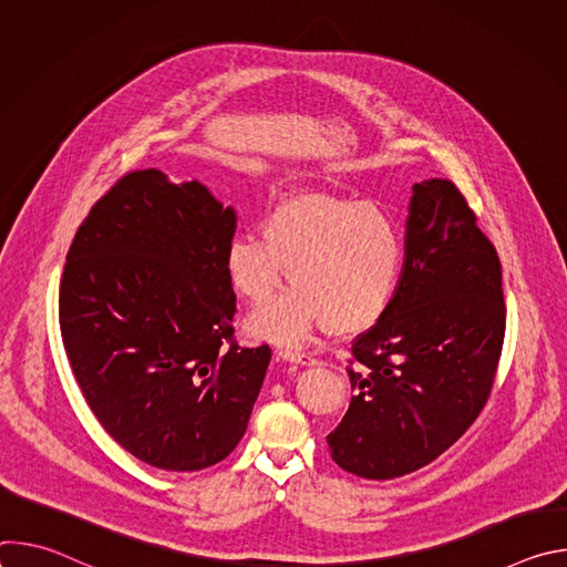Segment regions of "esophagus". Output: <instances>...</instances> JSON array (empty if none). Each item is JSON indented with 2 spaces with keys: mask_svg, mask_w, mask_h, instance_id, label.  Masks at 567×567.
<instances>
[{
  "mask_svg": "<svg viewBox=\"0 0 567 567\" xmlns=\"http://www.w3.org/2000/svg\"><path fill=\"white\" fill-rule=\"evenodd\" d=\"M280 359L285 361H291V363H300V365H316V357H311L309 352H302V350H293V348H285L278 352Z\"/></svg>",
  "mask_w": 567,
  "mask_h": 567,
  "instance_id": "34e87169",
  "label": "esophagus"
}]
</instances>
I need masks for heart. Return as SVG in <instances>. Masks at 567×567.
Here are the masks:
<instances>
[{"mask_svg":"<svg viewBox=\"0 0 567 567\" xmlns=\"http://www.w3.org/2000/svg\"><path fill=\"white\" fill-rule=\"evenodd\" d=\"M406 258L399 221L374 202L332 193H298L278 202L258 233L233 235L224 269L233 291L251 305L254 339L298 346L318 328L350 337L370 330L390 309Z\"/></svg>","mask_w":567,"mask_h":567,"instance_id":"1","label":"heart"}]
</instances>
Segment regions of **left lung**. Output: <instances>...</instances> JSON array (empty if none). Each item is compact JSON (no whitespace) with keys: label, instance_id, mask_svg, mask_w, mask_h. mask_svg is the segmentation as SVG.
<instances>
[{"label":"left lung","instance_id":"obj_1","mask_svg":"<svg viewBox=\"0 0 567 567\" xmlns=\"http://www.w3.org/2000/svg\"><path fill=\"white\" fill-rule=\"evenodd\" d=\"M503 339L494 245L453 182L415 184L401 282L385 316L352 343L354 396L328 435L332 460L368 480L431 464L487 403Z\"/></svg>","mask_w":567,"mask_h":567}]
</instances>
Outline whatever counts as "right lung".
Here are the masks:
<instances>
[{"label": "right lung", "instance_id": "right-lung-1", "mask_svg": "<svg viewBox=\"0 0 567 567\" xmlns=\"http://www.w3.org/2000/svg\"><path fill=\"white\" fill-rule=\"evenodd\" d=\"M235 224L199 182L177 186L147 168L94 204L66 254L60 332L71 370L103 429L150 466L221 462L260 394L269 346L233 341L224 251Z\"/></svg>", "mask_w": 567, "mask_h": 567}]
</instances>
